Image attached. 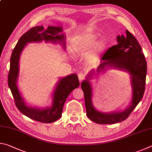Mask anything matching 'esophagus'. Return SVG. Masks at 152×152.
I'll use <instances>...</instances> for the list:
<instances>
[{
	"mask_svg": "<svg viewBox=\"0 0 152 152\" xmlns=\"http://www.w3.org/2000/svg\"><path fill=\"white\" fill-rule=\"evenodd\" d=\"M78 77H79V81L82 82L85 79H86V75H85L83 73H82V72H81V73H79L78 74Z\"/></svg>",
	"mask_w": 152,
	"mask_h": 152,
	"instance_id": "esophagus-1",
	"label": "esophagus"
}]
</instances>
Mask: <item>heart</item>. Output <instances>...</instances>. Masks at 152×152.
Segmentation results:
<instances>
[{
	"label": "heart",
	"instance_id": "b5f03b06",
	"mask_svg": "<svg viewBox=\"0 0 152 152\" xmlns=\"http://www.w3.org/2000/svg\"><path fill=\"white\" fill-rule=\"evenodd\" d=\"M98 34L91 32H83L76 36L73 40L74 50L77 53L86 52L92 47L91 52L87 55V59L93 61L105 51L108 46V42L103 39L97 41Z\"/></svg>",
	"mask_w": 152,
	"mask_h": 152
}]
</instances>
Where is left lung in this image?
Listing matches in <instances>:
<instances>
[{"mask_svg": "<svg viewBox=\"0 0 152 152\" xmlns=\"http://www.w3.org/2000/svg\"><path fill=\"white\" fill-rule=\"evenodd\" d=\"M126 36L118 35V45L110 47L102 58V63L96 70H92L87 75L86 80L81 83L84 93L87 115L95 123L112 124L121 122L128 117L142 100L145 91L147 63L142 53V47L137 39L128 31ZM113 68L129 72L131 78L132 97L130 105L124 110L101 113L92 105V88L89 80L94 74L104 71L106 68Z\"/></svg>", "mask_w": 152, "mask_h": 152, "instance_id": "8db88e82", "label": "left lung"}]
</instances>
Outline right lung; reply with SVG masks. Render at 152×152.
<instances>
[{"mask_svg": "<svg viewBox=\"0 0 152 152\" xmlns=\"http://www.w3.org/2000/svg\"><path fill=\"white\" fill-rule=\"evenodd\" d=\"M62 33L63 27L61 26H49L45 30L43 26H37L31 28L21 36L10 57L8 85L14 97L15 105L23 115L42 123H53L61 118L66 98L73 89L79 86L78 77L77 74L73 73L58 80L53 91L52 103L50 107L39 108L27 105L17 86L20 57L26 44L30 42H39L42 41L52 43L58 42L65 49L66 47L65 35Z\"/></svg>", "mask_w": 152, "mask_h": 152, "instance_id": "right-lung-1", "label": "right lung"}]
</instances>
